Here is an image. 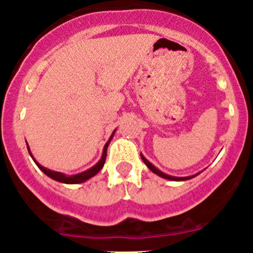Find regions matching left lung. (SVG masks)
<instances>
[{
	"label": "left lung",
	"instance_id": "8db88e82",
	"mask_svg": "<svg viewBox=\"0 0 253 253\" xmlns=\"http://www.w3.org/2000/svg\"><path fill=\"white\" fill-rule=\"evenodd\" d=\"M141 158H142V160H143V162H144V164L147 165V167H148V169L150 170V171H152V172H154V174H157L158 176H160V177H163V178H167V180H170V181H186V180H190V178H193V177H196V176L201 174V172H197V174H195V175H191V176H185V177H177V176H171V175H168V174H165V172H163L162 170H159V169H158L157 167H154V165H153L152 163L149 162V160H148V159H145V158H144V155H143L142 153H141Z\"/></svg>",
	"mask_w": 253,
	"mask_h": 253
}]
</instances>
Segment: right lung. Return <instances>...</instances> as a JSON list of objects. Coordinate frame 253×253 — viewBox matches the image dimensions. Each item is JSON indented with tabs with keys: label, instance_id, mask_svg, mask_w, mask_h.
Returning <instances> with one entry per match:
<instances>
[{
	"label": "right lung",
	"instance_id": "obj_1",
	"mask_svg": "<svg viewBox=\"0 0 253 253\" xmlns=\"http://www.w3.org/2000/svg\"><path fill=\"white\" fill-rule=\"evenodd\" d=\"M115 132H116V129H114V132H112V133H111V136H110V138H109V141L105 143V145H104L103 154H101L100 160H99V162L96 163V164L94 165V167H91L90 169L85 170V171L78 172V174H75V175H66V174H63V172L53 171V170H50V169H47V168L42 167V165H40L39 163H38L37 160L34 159V157H33L32 152H30V148H29V145H28V143H27V148H28V152H29L30 157H32V159L34 160V163L38 165V168H39V169L42 170V171L44 172L45 175H47L48 177L52 178V180L58 181V182L68 183V185H76V183H82V182H84V181L89 180V178L93 177V176H95L99 171H100L101 169H103L104 164H105V159H106V150H108V147H109V144H110V142H111L112 137H114Z\"/></svg>",
	"mask_w": 253,
	"mask_h": 253
}]
</instances>
